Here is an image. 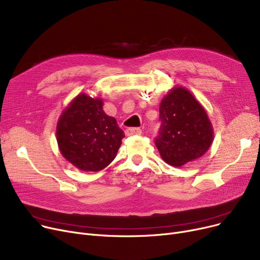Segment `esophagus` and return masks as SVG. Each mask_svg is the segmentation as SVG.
I'll list each match as a JSON object with an SVG mask.
<instances>
[{"mask_svg":"<svg viewBox=\"0 0 260 260\" xmlns=\"http://www.w3.org/2000/svg\"><path fill=\"white\" fill-rule=\"evenodd\" d=\"M127 137H131V135H141L142 134V130L140 128H128L125 131Z\"/></svg>","mask_w":260,"mask_h":260,"instance_id":"esophagus-1","label":"esophagus"}]
</instances>
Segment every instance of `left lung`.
I'll use <instances>...</instances> for the list:
<instances>
[{"label": "left lung", "instance_id": "8db88e82", "mask_svg": "<svg viewBox=\"0 0 260 260\" xmlns=\"http://www.w3.org/2000/svg\"><path fill=\"white\" fill-rule=\"evenodd\" d=\"M162 120L155 145L160 157L174 167L200 158L214 140V128L204 107L184 86H174L159 104Z\"/></svg>", "mask_w": 260, "mask_h": 260}]
</instances>
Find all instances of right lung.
Listing matches in <instances>:
<instances>
[{"instance_id": "add662e5", "label": "right lung", "mask_w": 260, "mask_h": 260, "mask_svg": "<svg viewBox=\"0 0 260 260\" xmlns=\"http://www.w3.org/2000/svg\"><path fill=\"white\" fill-rule=\"evenodd\" d=\"M102 98L74 97L61 113L56 139L60 153L82 171H100L115 158L125 133L103 109Z\"/></svg>"}]
</instances>
